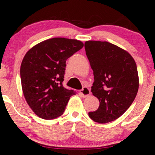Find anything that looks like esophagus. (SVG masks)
<instances>
[{
    "instance_id": "esophagus-1",
    "label": "esophagus",
    "mask_w": 155,
    "mask_h": 155,
    "mask_svg": "<svg viewBox=\"0 0 155 155\" xmlns=\"http://www.w3.org/2000/svg\"><path fill=\"white\" fill-rule=\"evenodd\" d=\"M80 94H82V96L83 97H86L90 95L91 94L90 89L87 87H84L80 91Z\"/></svg>"
}]
</instances>
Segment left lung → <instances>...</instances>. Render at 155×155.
Instances as JSON below:
<instances>
[{
	"mask_svg": "<svg viewBox=\"0 0 155 155\" xmlns=\"http://www.w3.org/2000/svg\"><path fill=\"white\" fill-rule=\"evenodd\" d=\"M85 48L94 71L92 94L100 102L89 117L101 124L115 121L130 107L138 92L135 61L124 49L106 41H86Z\"/></svg>",
	"mask_w": 155,
	"mask_h": 155,
	"instance_id": "obj_1",
	"label": "left lung"
}]
</instances>
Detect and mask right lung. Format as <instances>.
I'll return each mask as SVG.
<instances>
[{"label":"right lung","mask_w":155,"mask_h":155,"mask_svg":"<svg viewBox=\"0 0 155 155\" xmlns=\"http://www.w3.org/2000/svg\"><path fill=\"white\" fill-rule=\"evenodd\" d=\"M82 42L55 37L33 46L20 68L22 91L33 112L43 119L64 113L70 97L76 94L63 86L66 61L83 47Z\"/></svg>","instance_id":"obj_1"}]
</instances>
